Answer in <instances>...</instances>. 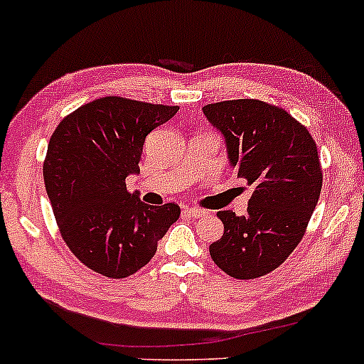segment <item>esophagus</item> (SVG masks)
Wrapping results in <instances>:
<instances>
[{"instance_id":"34e87169","label":"esophagus","mask_w":364,"mask_h":364,"mask_svg":"<svg viewBox=\"0 0 364 364\" xmlns=\"http://www.w3.org/2000/svg\"><path fill=\"white\" fill-rule=\"evenodd\" d=\"M183 213H186L189 218H203V216H205V210L199 209V208H186V209H183Z\"/></svg>"}]
</instances>
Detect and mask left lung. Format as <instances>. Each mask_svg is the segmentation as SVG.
Returning a JSON list of instances; mask_svg holds the SVG:
<instances>
[{
  "label": "left lung",
  "instance_id": "obj_1",
  "mask_svg": "<svg viewBox=\"0 0 364 364\" xmlns=\"http://www.w3.org/2000/svg\"><path fill=\"white\" fill-rule=\"evenodd\" d=\"M226 138L228 156L251 187L248 213L219 210L224 235L209 246L213 262L240 280L267 275L297 248L322 189L317 145L282 107L258 100L203 107Z\"/></svg>",
  "mask_w": 364,
  "mask_h": 364
}]
</instances>
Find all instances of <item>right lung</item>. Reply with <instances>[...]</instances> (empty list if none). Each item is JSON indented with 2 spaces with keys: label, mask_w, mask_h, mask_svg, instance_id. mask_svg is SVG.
<instances>
[{
  "label": "right lung",
  "mask_w": 364,
  "mask_h": 364,
  "mask_svg": "<svg viewBox=\"0 0 364 364\" xmlns=\"http://www.w3.org/2000/svg\"><path fill=\"white\" fill-rule=\"evenodd\" d=\"M177 111L106 96L67 114L50 136L45 189L65 245L92 272L136 273L181 216L177 204L148 205L127 189L128 175L140 172L146 134Z\"/></svg>",
  "instance_id": "add662e5"
}]
</instances>
